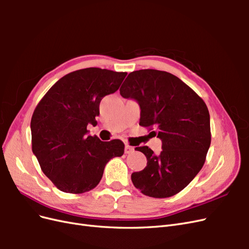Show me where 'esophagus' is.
<instances>
[{"instance_id": "1", "label": "esophagus", "mask_w": 249, "mask_h": 249, "mask_svg": "<svg viewBox=\"0 0 249 249\" xmlns=\"http://www.w3.org/2000/svg\"><path fill=\"white\" fill-rule=\"evenodd\" d=\"M132 153H134V147L131 146V145H125L124 146V154L130 155Z\"/></svg>"}]
</instances>
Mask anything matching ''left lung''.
<instances>
[{
    "label": "left lung",
    "instance_id": "8db88e82",
    "mask_svg": "<svg viewBox=\"0 0 249 249\" xmlns=\"http://www.w3.org/2000/svg\"><path fill=\"white\" fill-rule=\"evenodd\" d=\"M124 99L140 106L139 124L156 131L162 152L148 146L135 149L146 157V167L132 173L134 186L155 198L170 197L196 177L211 144L210 114L206 103L178 77L167 71L140 70L129 73L119 89Z\"/></svg>",
    "mask_w": 249,
    "mask_h": 249
}]
</instances>
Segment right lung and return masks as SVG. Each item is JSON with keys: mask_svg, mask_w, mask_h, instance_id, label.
<instances>
[{"mask_svg": "<svg viewBox=\"0 0 249 249\" xmlns=\"http://www.w3.org/2000/svg\"><path fill=\"white\" fill-rule=\"evenodd\" d=\"M125 76L97 67L70 72L36 106L31 119L32 152L59 190L79 194L93 189L106 164L124 155L123 141L88 136L87 125L97 124L102 99L114 93Z\"/></svg>", "mask_w": 249, "mask_h": 249, "instance_id": "1", "label": "right lung"}]
</instances>
